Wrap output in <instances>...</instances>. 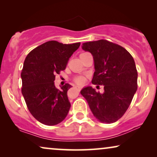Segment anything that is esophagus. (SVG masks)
I'll return each instance as SVG.
<instances>
[{
  "label": "esophagus",
  "mask_w": 157,
  "mask_h": 157,
  "mask_svg": "<svg viewBox=\"0 0 157 157\" xmlns=\"http://www.w3.org/2000/svg\"><path fill=\"white\" fill-rule=\"evenodd\" d=\"M75 89H76L78 91H80L81 89V87L78 86H75Z\"/></svg>",
  "instance_id": "1"
}]
</instances>
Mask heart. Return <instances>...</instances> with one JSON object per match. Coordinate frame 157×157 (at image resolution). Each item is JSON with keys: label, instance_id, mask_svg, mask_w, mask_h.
Wrapping results in <instances>:
<instances>
[{"label": "heart", "instance_id": "heart-1", "mask_svg": "<svg viewBox=\"0 0 157 157\" xmlns=\"http://www.w3.org/2000/svg\"><path fill=\"white\" fill-rule=\"evenodd\" d=\"M84 81H85L84 78H83V76H76V78H74V82L76 83H77V84H78V85L83 84Z\"/></svg>", "mask_w": 157, "mask_h": 157}]
</instances>
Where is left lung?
Listing matches in <instances>:
<instances>
[{
	"mask_svg": "<svg viewBox=\"0 0 157 157\" xmlns=\"http://www.w3.org/2000/svg\"><path fill=\"white\" fill-rule=\"evenodd\" d=\"M94 60V85H104V93L86 87L81 94L94 117L101 123L117 121L127 110L137 90V70L134 60L124 47L105 39L83 44Z\"/></svg>",
	"mask_w": 157,
	"mask_h": 157,
	"instance_id": "left-lung-1",
	"label": "left lung"
}]
</instances>
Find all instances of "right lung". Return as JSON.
I'll return each instance as SVG.
<instances>
[{"label": "right lung", "instance_id": "right-lung-1", "mask_svg": "<svg viewBox=\"0 0 157 157\" xmlns=\"http://www.w3.org/2000/svg\"><path fill=\"white\" fill-rule=\"evenodd\" d=\"M80 44L49 40L33 49L25 58L21 71V92L30 113L45 125H56L68 114L71 104L67 91L71 85L66 83L59 90L54 81L56 74L65 70Z\"/></svg>", "mask_w": 157, "mask_h": 157}]
</instances>
